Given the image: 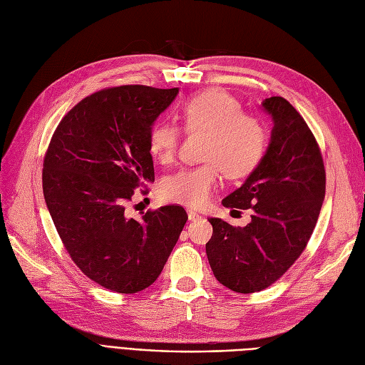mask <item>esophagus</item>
<instances>
[{"label":"esophagus","instance_id":"obj_1","mask_svg":"<svg viewBox=\"0 0 365 365\" xmlns=\"http://www.w3.org/2000/svg\"><path fill=\"white\" fill-rule=\"evenodd\" d=\"M199 218H200V215H199L197 212H195V211H192V210H188V220L193 222V220H199Z\"/></svg>","mask_w":365,"mask_h":365}]
</instances>
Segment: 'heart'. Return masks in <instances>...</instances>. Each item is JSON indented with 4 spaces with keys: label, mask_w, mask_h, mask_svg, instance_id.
<instances>
[{
    "label": "heart",
    "mask_w": 365,
    "mask_h": 365,
    "mask_svg": "<svg viewBox=\"0 0 365 365\" xmlns=\"http://www.w3.org/2000/svg\"><path fill=\"white\" fill-rule=\"evenodd\" d=\"M187 133H205L202 160L162 182V196L188 208H200L212 196L222 170L230 180L252 175L267 153L268 132L257 116L242 112L241 101L220 88L188 97L180 108ZM180 145V128L157 121L148 132V150L157 162H173Z\"/></svg>",
    "instance_id": "heart-1"
}]
</instances>
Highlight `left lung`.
Returning a JSON list of instances; mask_svg holds the SVG:
<instances>
[{
  "label": "left lung",
  "instance_id": "obj_1",
  "mask_svg": "<svg viewBox=\"0 0 365 365\" xmlns=\"http://www.w3.org/2000/svg\"><path fill=\"white\" fill-rule=\"evenodd\" d=\"M272 118L271 140L257 169L223 199L226 208L253 210L252 222L235 227L208 218L207 256L215 279L238 294L277 282L301 256L325 199V166L307 123L283 97L262 101Z\"/></svg>",
  "mask_w": 365,
  "mask_h": 365
}]
</instances>
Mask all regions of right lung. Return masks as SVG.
Returning <instances> with one entry per match:
<instances>
[{"label": "right lung", "instance_id": "right-lung-1", "mask_svg": "<svg viewBox=\"0 0 365 365\" xmlns=\"http://www.w3.org/2000/svg\"><path fill=\"white\" fill-rule=\"evenodd\" d=\"M178 88L121 85L81 100L58 124L43 162V195L67 253L105 289L151 286L187 222L182 207L127 214L136 188L154 181L148 132Z\"/></svg>", "mask_w": 365, "mask_h": 365}]
</instances>
